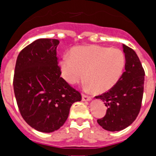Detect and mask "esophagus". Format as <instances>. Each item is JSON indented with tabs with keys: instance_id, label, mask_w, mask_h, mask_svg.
<instances>
[{
	"instance_id": "1",
	"label": "esophagus",
	"mask_w": 156,
	"mask_h": 156,
	"mask_svg": "<svg viewBox=\"0 0 156 156\" xmlns=\"http://www.w3.org/2000/svg\"><path fill=\"white\" fill-rule=\"evenodd\" d=\"M90 100H91V97L87 96L85 94H82V101H89Z\"/></svg>"
}]
</instances>
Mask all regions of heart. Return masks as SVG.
I'll return each mask as SVG.
<instances>
[{"instance_id": "b5f03b06", "label": "heart", "mask_w": 156, "mask_h": 156, "mask_svg": "<svg viewBox=\"0 0 156 156\" xmlns=\"http://www.w3.org/2000/svg\"><path fill=\"white\" fill-rule=\"evenodd\" d=\"M126 65L124 54L117 48L98 45L79 46L60 62L66 82L76 84L85 77L86 87L97 94L108 91L119 82Z\"/></svg>"}]
</instances>
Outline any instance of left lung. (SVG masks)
<instances>
[{
  "instance_id": "1",
  "label": "left lung",
  "mask_w": 156,
  "mask_h": 156,
  "mask_svg": "<svg viewBox=\"0 0 156 156\" xmlns=\"http://www.w3.org/2000/svg\"><path fill=\"white\" fill-rule=\"evenodd\" d=\"M125 54V72L116 84L108 92L96 96L107 107L106 114L97 122L108 131H119L136 119L141 106L144 71L133 49L122 44Z\"/></svg>"
}]
</instances>
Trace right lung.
Listing matches in <instances>:
<instances>
[{
    "mask_svg": "<svg viewBox=\"0 0 156 156\" xmlns=\"http://www.w3.org/2000/svg\"><path fill=\"white\" fill-rule=\"evenodd\" d=\"M56 39H38L21 51L13 87L19 112L31 127L51 133L63 126L80 92L61 77Z\"/></svg>",
    "mask_w": 156,
    "mask_h": 156,
    "instance_id": "add662e5",
    "label": "right lung"
}]
</instances>
